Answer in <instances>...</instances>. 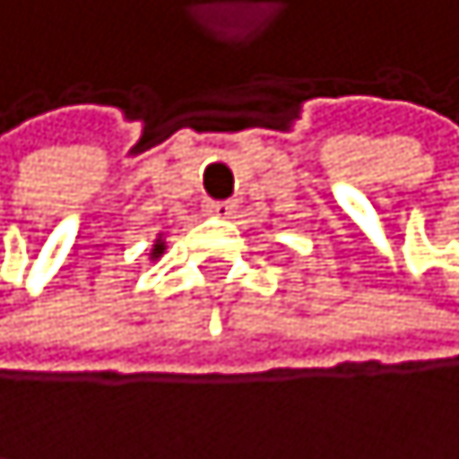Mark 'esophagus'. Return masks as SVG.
Here are the masks:
<instances>
[{"label":"esophagus","instance_id":"esophagus-1","mask_svg":"<svg viewBox=\"0 0 459 459\" xmlns=\"http://www.w3.org/2000/svg\"><path fill=\"white\" fill-rule=\"evenodd\" d=\"M207 211H211L213 216H220V220H231V216L237 213V202H211L207 204Z\"/></svg>","mask_w":459,"mask_h":459}]
</instances>
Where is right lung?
<instances>
[{"label": "right lung", "mask_w": 459, "mask_h": 459, "mask_svg": "<svg viewBox=\"0 0 459 459\" xmlns=\"http://www.w3.org/2000/svg\"><path fill=\"white\" fill-rule=\"evenodd\" d=\"M163 252H167V243H163V234L154 239V246H152V260H158Z\"/></svg>", "instance_id": "add662e5"}]
</instances>
